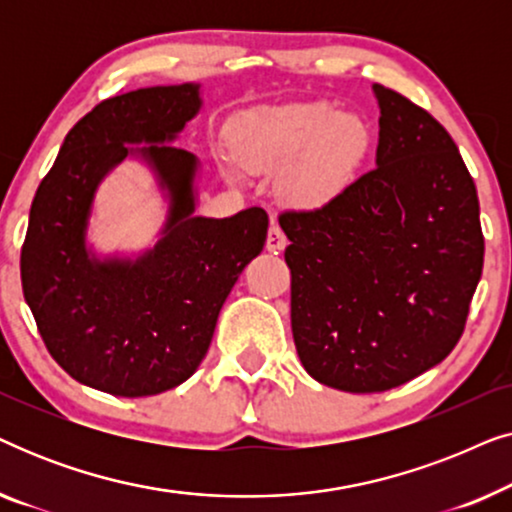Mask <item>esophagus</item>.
Returning <instances> with one entry per match:
<instances>
[{
  "mask_svg": "<svg viewBox=\"0 0 512 512\" xmlns=\"http://www.w3.org/2000/svg\"><path fill=\"white\" fill-rule=\"evenodd\" d=\"M284 247H286V237L282 233V228H279L277 223H272L268 230V240H265V249L272 251V254H279Z\"/></svg>",
  "mask_w": 512,
  "mask_h": 512,
  "instance_id": "obj_1",
  "label": "esophagus"
}]
</instances>
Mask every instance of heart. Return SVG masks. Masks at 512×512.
Returning <instances> with one entry per match:
<instances>
[{"instance_id":"obj_1","label":"heart","mask_w":512,"mask_h":512,"mask_svg":"<svg viewBox=\"0 0 512 512\" xmlns=\"http://www.w3.org/2000/svg\"><path fill=\"white\" fill-rule=\"evenodd\" d=\"M230 146L240 167L277 174L279 195L298 209H317L345 191L368 149L361 118L328 102L247 111L233 123Z\"/></svg>"}]
</instances>
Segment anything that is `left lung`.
Returning <instances> with one entry per match:
<instances>
[{
  "label": "left lung",
  "mask_w": 512,
  "mask_h": 512,
  "mask_svg": "<svg viewBox=\"0 0 512 512\" xmlns=\"http://www.w3.org/2000/svg\"><path fill=\"white\" fill-rule=\"evenodd\" d=\"M375 170L312 212H284L291 331L314 380L375 394L438 366L482 275L480 202L457 144L408 97L373 83Z\"/></svg>",
  "instance_id": "8db88e82"
}]
</instances>
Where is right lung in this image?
Wrapping results in <instances>:
<instances>
[{"label":"right lung","instance_id":"right-lung-1","mask_svg":"<svg viewBox=\"0 0 512 512\" xmlns=\"http://www.w3.org/2000/svg\"><path fill=\"white\" fill-rule=\"evenodd\" d=\"M200 107V83L109 97L67 132L34 195L20 251L23 293L48 352L86 387L137 398L186 382L237 277L263 251L261 207L195 216L200 163L172 142ZM125 157L154 172L168 216L142 255L97 257L87 247L94 193Z\"/></svg>","mask_w":512,"mask_h":512}]
</instances>
